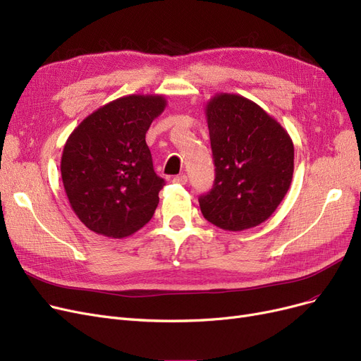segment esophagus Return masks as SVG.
<instances>
[{
  "instance_id": "esophagus-1",
  "label": "esophagus",
  "mask_w": 361,
  "mask_h": 361,
  "mask_svg": "<svg viewBox=\"0 0 361 361\" xmlns=\"http://www.w3.org/2000/svg\"><path fill=\"white\" fill-rule=\"evenodd\" d=\"M172 181L177 183V184H185V183H188V176H185V173H180V176L173 177Z\"/></svg>"
}]
</instances>
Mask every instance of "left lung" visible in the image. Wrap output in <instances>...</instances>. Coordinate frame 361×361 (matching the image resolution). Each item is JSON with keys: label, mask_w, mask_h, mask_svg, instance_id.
I'll return each mask as SVG.
<instances>
[{"label": "left lung", "mask_w": 361, "mask_h": 361, "mask_svg": "<svg viewBox=\"0 0 361 361\" xmlns=\"http://www.w3.org/2000/svg\"><path fill=\"white\" fill-rule=\"evenodd\" d=\"M205 114L216 180L199 207L220 229L255 228L274 214L290 189L293 141L262 106L235 93H217Z\"/></svg>", "instance_id": "left-lung-1"}]
</instances>
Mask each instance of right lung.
Instances as JSON below:
<instances>
[{"label":"right lung","instance_id":"1","mask_svg":"<svg viewBox=\"0 0 361 361\" xmlns=\"http://www.w3.org/2000/svg\"><path fill=\"white\" fill-rule=\"evenodd\" d=\"M166 106L164 95H128L89 114L66 140L63 189L75 216L106 238H126L149 223L165 185L145 133Z\"/></svg>","mask_w":361,"mask_h":361}]
</instances>
